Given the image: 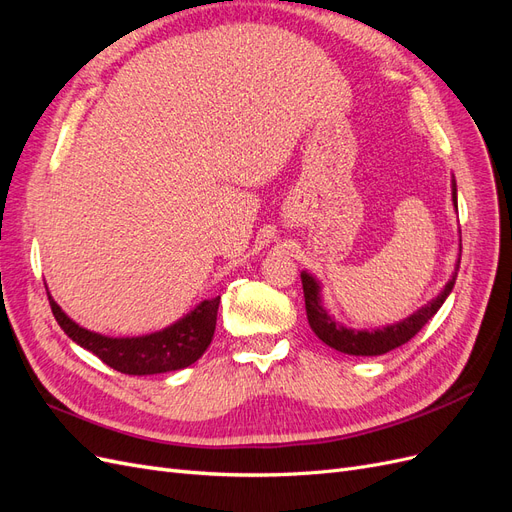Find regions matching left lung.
Returning a JSON list of instances; mask_svg holds the SVG:
<instances>
[{"mask_svg": "<svg viewBox=\"0 0 512 512\" xmlns=\"http://www.w3.org/2000/svg\"><path fill=\"white\" fill-rule=\"evenodd\" d=\"M453 203L457 207V185L455 183H453ZM459 262H461V258H457L455 271H459ZM301 282H303V297H305V312H307L309 327H312V331L322 339L324 344L339 350V352H344V354H352V356H378V354H386V352L399 348L401 344L410 342V339L418 331H421L433 316H436V312L442 307V303L446 301V297L451 294V290L455 286V275H453V280L444 286V290L438 294L436 299L418 309V312H414L410 318L401 320L397 324H391V327L376 329V331H354V329L342 327V324L335 322V318L329 316L327 309L322 307L320 284L314 280V277L303 271Z\"/></svg>", "mask_w": 512, "mask_h": 512, "instance_id": "1", "label": "left lung"}]
</instances>
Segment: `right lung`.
Returning <instances> with one entry per match:
<instances>
[{
    "instance_id": "right-lung-1",
    "label": "right lung",
    "mask_w": 512,
    "mask_h": 512,
    "mask_svg": "<svg viewBox=\"0 0 512 512\" xmlns=\"http://www.w3.org/2000/svg\"><path fill=\"white\" fill-rule=\"evenodd\" d=\"M46 294H49V290H46ZM49 303L59 327L64 329L72 342L94 352L102 363L121 371V374L149 376L183 369L203 356L213 339L220 297L203 301L175 324L143 337H106L87 331L61 312V307L53 301L51 294Z\"/></svg>"
}]
</instances>
